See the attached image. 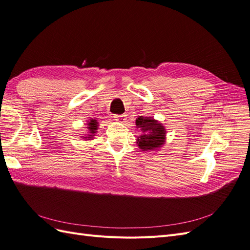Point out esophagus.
<instances>
[{"instance_id": "34e87169", "label": "esophagus", "mask_w": 250, "mask_h": 250, "mask_svg": "<svg viewBox=\"0 0 250 250\" xmlns=\"http://www.w3.org/2000/svg\"><path fill=\"white\" fill-rule=\"evenodd\" d=\"M115 118H116L117 122H119V123H124L126 121V116L125 115H118Z\"/></svg>"}]
</instances>
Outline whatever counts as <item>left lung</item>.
<instances>
[{
    "mask_svg": "<svg viewBox=\"0 0 250 250\" xmlns=\"http://www.w3.org/2000/svg\"><path fill=\"white\" fill-rule=\"evenodd\" d=\"M135 125L140 131L137 145L142 151H157L166 144V127L154 118L139 117L135 120Z\"/></svg>",
    "mask_w": 250,
    "mask_h": 250,
    "instance_id": "8db88e82",
    "label": "left lung"
}]
</instances>
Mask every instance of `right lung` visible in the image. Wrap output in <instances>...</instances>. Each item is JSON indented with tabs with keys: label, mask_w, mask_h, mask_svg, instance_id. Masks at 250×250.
I'll return each instance as SVG.
<instances>
[{
	"label": "right lung",
	"mask_w": 250,
	"mask_h": 250,
	"mask_svg": "<svg viewBox=\"0 0 250 250\" xmlns=\"http://www.w3.org/2000/svg\"><path fill=\"white\" fill-rule=\"evenodd\" d=\"M86 125H87V127H86V129H87V131H88V133H86L84 137H81L82 139H84V140H93L94 139V135H96V133H97V129H98V125H99V123H98V121L97 120H95V119H90V120H88L87 122H86Z\"/></svg>",
	"instance_id": "right-lung-1"
}]
</instances>
